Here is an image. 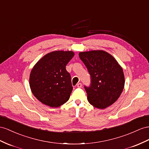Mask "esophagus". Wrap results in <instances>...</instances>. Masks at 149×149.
Wrapping results in <instances>:
<instances>
[{
  "instance_id": "esophagus-1",
  "label": "esophagus",
  "mask_w": 149,
  "mask_h": 149,
  "mask_svg": "<svg viewBox=\"0 0 149 149\" xmlns=\"http://www.w3.org/2000/svg\"><path fill=\"white\" fill-rule=\"evenodd\" d=\"M77 87H79V88H81V87H82V84L81 83H79L77 84Z\"/></svg>"
}]
</instances>
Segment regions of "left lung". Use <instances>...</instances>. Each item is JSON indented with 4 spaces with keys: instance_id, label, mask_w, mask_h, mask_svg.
I'll use <instances>...</instances> for the list:
<instances>
[{
    "instance_id": "obj_1",
    "label": "left lung",
    "mask_w": 149,
    "mask_h": 149,
    "mask_svg": "<svg viewBox=\"0 0 149 149\" xmlns=\"http://www.w3.org/2000/svg\"><path fill=\"white\" fill-rule=\"evenodd\" d=\"M79 56L91 75V86L84 87L89 103L101 109L112 105L124 88L123 68L111 54L103 50L80 52Z\"/></svg>"
}]
</instances>
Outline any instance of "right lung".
I'll return each instance as SVG.
<instances>
[{"mask_svg":"<svg viewBox=\"0 0 149 149\" xmlns=\"http://www.w3.org/2000/svg\"><path fill=\"white\" fill-rule=\"evenodd\" d=\"M74 56L72 51H53L38 61L29 75L30 88L38 100L56 108L69 100L73 87L65 67Z\"/></svg>","mask_w":149,"mask_h":149,"instance_id":"obj_1","label":"right lung"}]
</instances>
